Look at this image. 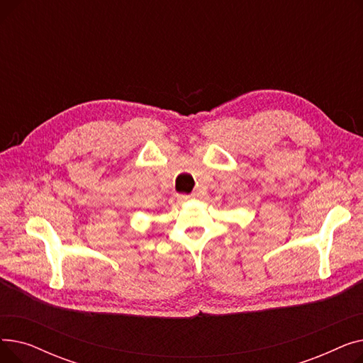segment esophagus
Here are the masks:
<instances>
[{
  "label": "esophagus",
  "mask_w": 363,
  "mask_h": 363,
  "mask_svg": "<svg viewBox=\"0 0 363 363\" xmlns=\"http://www.w3.org/2000/svg\"><path fill=\"white\" fill-rule=\"evenodd\" d=\"M178 199H179L181 201H186V200L194 199V196H193V194H189V196H178Z\"/></svg>",
  "instance_id": "obj_1"
}]
</instances>
